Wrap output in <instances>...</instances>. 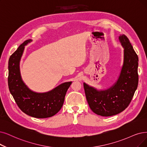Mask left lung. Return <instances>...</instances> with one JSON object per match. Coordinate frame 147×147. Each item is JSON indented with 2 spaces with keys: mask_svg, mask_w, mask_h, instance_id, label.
Returning <instances> with one entry per match:
<instances>
[{
  "mask_svg": "<svg viewBox=\"0 0 147 147\" xmlns=\"http://www.w3.org/2000/svg\"><path fill=\"white\" fill-rule=\"evenodd\" d=\"M124 50V64L116 83L109 89L97 90L84 83L86 96L94 113L111 116L124 111L130 104L138 85V57L125 35L119 37Z\"/></svg>",
  "mask_w": 147,
  "mask_h": 147,
  "instance_id": "1",
  "label": "left lung"
}]
</instances>
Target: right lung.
<instances>
[{
	"mask_svg": "<svg viewBox=\"0 0 147 147\" xmlns=\"http://www.w3.org/2000/svg\"><path fill=\"white\" fill-rule=\"evenodd\" d=\"M31 41H25L10 56L8 78L9 89L23 112L34 118H49L61 109L66 93L72 82L63 83L51 91L43 93L34 92L28 89L22 80L19 62L25 46Z\"/></svg>",
	"mask_w": 147,
	"mask_h": 147,
	"instance_id": "1",
	"label": "right lung"
}]
</instances>
